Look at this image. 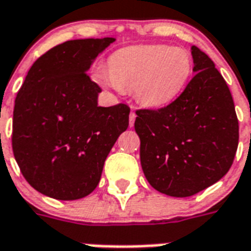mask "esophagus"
Returning <instances> with one entry per match:
<instances>
[{"mask_svg":"<svg viewBox=\"0 0 251 251\" xmlns=\"http://www.w3.org/2000/svg\"><path fill=\"white\" fill-rule=\"evenodd\" d=\"M135 120H136L135 111H131V114H129V127H133V124H135Z\"/></svg>","mask_w":251,"mask_h":251,"instance_id":"obj_1","label":"esophagus"}]
</instances>
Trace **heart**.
Returning <instances> with one entry per match:
<instances>
[{
	"mask_svg": "<svg viewBox=\"0 0 251 251\" xmlns=\"http://www.w3.org/2000/svg\"><path fill=\"white\" fill-rule=\"evenodd\" d=\"M100 81L114 89L133 90L141 106L161 108L176 100L192 73V59L183 48L136 46L120 50L110 59Z\"/></svg>",
	"mask_w": 251,
	"mask_h": 251,
	"instance_id": "heart-1",
	"label": "heart"
}]
</instances>
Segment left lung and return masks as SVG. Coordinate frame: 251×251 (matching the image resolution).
Returning a JSON list of instances; mask_svg holds the SVG:
<instances>
[{
	"label": "left lung",
	"mask_w": 251,
	"mask_h": 251,
	"mask_svg": "<svg viewBox=\"0 0 251 251\" xmlns=\"http://www.w3.org/2000/svg\"><path fill=\"white\" fill-rule=\"evenodd\" d=\"M194 77L158 110H137L144 176L157 191L187 198L228 173L238 147V120L229 87L204 52L191 47Z\"/></svg>",
	"instance_id": "left-lung-1"
}]
</instances>
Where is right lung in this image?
<instances>
[{
  "label": "right lung",
  "mask_w": 251,
  "mask_h": 251,
  "mask_svg": "<svg viewBox=\"0 0 251 251\" xmlns=\"http://www.w3.org/2000/svg\"><path fill=\"white\" fill-rule=\"evenodd\" d=\"M114 38L53 47L30 68L15 98L13 152L23 176L43 195L85 198L98 186L104 161L128 128L129 107L98 106L102 89L86 72Z\"/></svg>",
  "instance_id": "add662e5"
}]
</instances>
